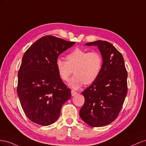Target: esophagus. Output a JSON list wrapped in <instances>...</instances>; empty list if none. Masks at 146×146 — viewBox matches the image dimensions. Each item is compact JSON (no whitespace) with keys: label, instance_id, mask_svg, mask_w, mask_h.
I'll use <instances>...</instances> for the list:
<instances>
[{"label":"esophagus","instance_id":"34e87169","mask_svg":"<svg viewBox=\"0 0 146 146\" xmlns=\"http://www.w3.org/2000/svg\"><path fill=\"white\" fill-rule=\"evenodd\" d=\"M77 94V92L76 91H75L74 90H71V95H72V96H76Z\"/></svg>","mask_w":146,"mask_h":146}]
</instances>
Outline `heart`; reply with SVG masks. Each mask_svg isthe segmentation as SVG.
Instances as JSON below:
<instances>
[{
    "mask_svg": "<svg viewBox=\"0 0 146 146\" xmlns=\"http://www.w3.org/2000/svg\"><path fill=\"white\" fill-rule=\"evenodd\" d=\"M65 61L61 58L55 60V66L60 77L64 81L69 76L75 74L69 79V86L77 90L83 84L89 85L93 83L100 73L102 66V58L97 52H89L76 48L66 55Z\"/></svg>",
    "mask_w": 146,
    "mask_h": 146,
    "instance_id": "obj_1",
    "label": "heart"
}]
</instances>
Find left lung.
<instances>
[{
  "label": "left lung",
  "mask_w": 146,
  "mask_h": 146,
  "mask_svg": "<svg viewBox=\"0 0 146 146\" xmlns=\"http://www.w3.org/2000/svg\"><path fill=\"white\" fill-rule=\"evenodd\" d=\"M98 47L102 66L98 78L84 90L85 104L80 110L82 120L91 127H103L117 118L127 93V72L122 54L107 41L85 44Z\"/></svg>",
  "instance_id": "8db88e82"
}]
</instances>
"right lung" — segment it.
Segmentation results:
<instances>
[{
  "label": "right lung",
  "mask_w": 146,
  "mask_h": 146,
  "mask_svg": "<svg viewBox=\"0 0 146 146\" xmlns=\"http://www.w3.org/2000/svg\"><path fill=\"white\" fill-rule=\"evenodd\" d=\"M75 44L48 35L35 42L23 55L17 92L25 115L34 123H54L71 96L59 76L55 60Z\"/></svg>",
  "instance_id": "add662e5"
}]
</instances>
